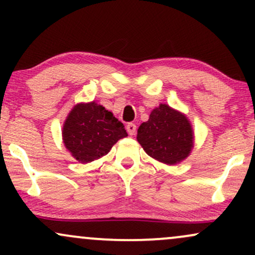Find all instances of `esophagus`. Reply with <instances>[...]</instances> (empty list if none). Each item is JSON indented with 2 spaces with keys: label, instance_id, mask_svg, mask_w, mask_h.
<instances>
[{
  "label": "esophagus",
  "instance_id": "34e87169",
  "mask_svg": "<svg viewBox=\"0 0 255 255\" xmlns=\"http://www.w3.org/2000/svg\"><path fill=\"white\" fill-rule=\"evenodd\" d=\"M126 129H127L129 135H134L136 131V126H135V124H128L127 126H126Z\"/></svg>",
  "mask_w": 255,
  "mask_h": 255
}]
</instances>
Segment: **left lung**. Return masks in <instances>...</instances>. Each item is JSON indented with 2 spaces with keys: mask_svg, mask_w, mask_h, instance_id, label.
<instances>
[{
  "mask_svg": "<svg viewBox=\"0 0 255 255\" xmlns=\"http://www.w3.org/2000/svg\"><path fill=\"white\" fill-rule=\"evenodd\" d=\"M136 140L153 159L175 165L191 154L194 131L183 113L160 103L151 111L148 121L140 125Z\"/></svg>",
  "mask_w": 255,
  "mask_h": 255,
  "instance_id": "left-lung-1",
  "label": "left lung"
}]
</instances>
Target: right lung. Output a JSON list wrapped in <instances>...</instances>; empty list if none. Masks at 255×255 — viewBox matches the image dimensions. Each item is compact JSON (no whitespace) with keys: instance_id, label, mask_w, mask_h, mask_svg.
Returning a JSON list of instances; mask_svg holds the SVG:
<instances>
[{"instance_id":"add662e5","label":"right lung","mask_w":255,"mask_h":255,"mask_svg":"<svg viewBox=\"0 0 255 255\" xmlns=\"http://www.w3.org/2000/svg\"><path fill=\"white\" fill-rule=\"evenodd\" d=\"M127 135L124 124L96 102L74 105L62 128L64 147L83 164L108 154Z\"/></svg>"}]
</instances>
